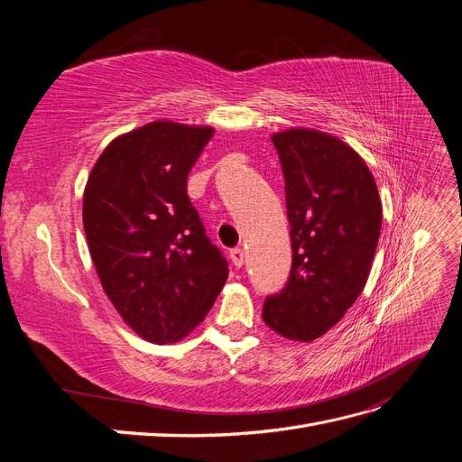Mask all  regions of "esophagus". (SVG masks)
Here are the masks:
<instances>
[{
  "instance_id": "34e87169",
  "label": "esophagus",
  "mask_w": 462,
  "mask_h": 462,
  "mask_svg": "<svg viewBox=\"0 0 462 462\" xmlns=\"http://www.w3.org/2000/svg\"><path fill=\"white\" fill-rule=\"evenodd\" d=\"M229 258H231L235 268H243V263H245V250L239 248V246L231 248V250H229Z\"/></svg>"
}]
</instances>
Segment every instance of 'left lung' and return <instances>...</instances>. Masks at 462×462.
<instances>
[{
  "mask_svg": "<svg viewBox=\"0 0 462 462\" xmlns=\"http://www.w3.org/2000/svg\"><path fill=\"white\" fill-rule=\"evenodd\" d=\"M285 177L292 263L262 318L291 341H314L360 297L382 231L375 180L358 153L312 129L272 136Z\"/></svg>",
  "mask_w": 462,
  "mask_h": 462,
  "instance_id": "1",
  "label": "left lung"
}]
</instances>
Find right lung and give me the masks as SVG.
Instances as JSON below:
<instances>
[{"label":"right lung","instance_id":"right-lung-1","mask_svg":"<svg viewBox=\"0 0 462 462\" xmlns=\"http://www.w3.org/2000/svg\"><path fill=\"white\" fill-rule=\"evenodd\" d=\"M214 129L153 121L111 141L92 167L82 223L107 299L150 343L183 339L227 282L187 177Z\"/></svg>","mask_w":462,"mask_h":462}]
</instances>
